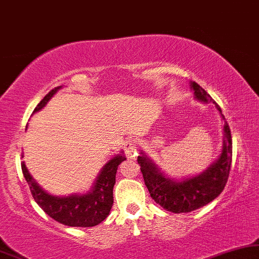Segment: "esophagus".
Listing matches in <instances>:
<instances>
[{
  "instance_id": "obj_1",
  "label": "esophagus",
  "mask_w": 259,
  "mask_h": 259,
  "mask_svg": "<svg viewBox=\"0 0 259 259\" xmlns=\"http://www.w3.org/2000/svg\"><path fill=\"white\" fill-rule=\"evenodd\" d=\"M124 150H125V154L127 158H135L137 156V141L135 139H130L126 141L125 147H124Z\"/></svg>"
}]
</instances>
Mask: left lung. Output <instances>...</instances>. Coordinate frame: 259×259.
<instances>
[{"label":"left lung","instance_id":"1","mask_svg":"<svg viewBox=\"0 0 259 259\" xmlns=\"http://www.w3.org/2000/svg\"><path fill=\"white\" fill-rule=\"evenodd\" d=\"M189 84L196 101L204 104L213 103L224 120L223 147L218 158L201 173L178 180L162 171L157 164L143 153V150H141V155L137 157L144 184L150 196L161 207L173 213L195 211L213 201L225 187L232 162V139L229 124L222 113V109L201 86L195 81H191Z\"/></svg>","mask_w":259,"mask_h":259}]
</instances>
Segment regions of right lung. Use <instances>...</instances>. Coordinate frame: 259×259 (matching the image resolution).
I'll return each mask as SVG.
<instances>
[{
  "label": "right lung",
  "mask_w": 259,
  "mask_h": 259,
  "mask_svg": "<svg viewBox=\"0 0 259 259\" xmlns=\"http://www.w3.org/2000/svg\"><path fill=\"white\" fill-rule=\"evenodd\" d=\"M63 86H58L44 97L33 113L42 110L52 97ZM27 130V127H26ZM123 151L110 158L103 165L92 187L86 193H73L70 195L58 196L50 194L39 186L22 162V173L36 204L55 222L73 227H92L101 224L109 215L113 204V186L116 184V173L118 165L125 161Z\"/></svg>",
  "instance_id": "add662e5"
}]
</instances>
